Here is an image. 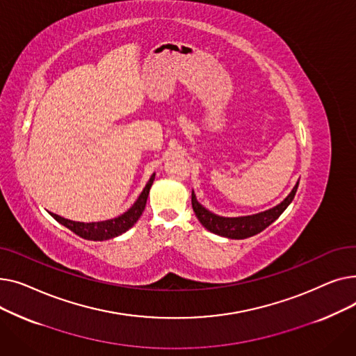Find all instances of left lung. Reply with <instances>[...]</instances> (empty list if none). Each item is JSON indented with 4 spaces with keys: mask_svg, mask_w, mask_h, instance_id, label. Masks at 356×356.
Instances as JSON below:
<instances>
[{
    "mask_svg": "<svg viewBox=\"0 0 356 356\" xmlns=\"http://www.w3.org/2000/svg\"><path fill=\"white\" fill-rule=\"evenodd\" d=\"M297 188H298V181L294 184V188L287 195V197L283 202H280L277 207L264 212L247 215V216H235V218L219 216L208 211L203 204H200L193 191H192V208L199 222L208 231L229 239H245L259 234L268 225H271V223L287 209V207L294 199Z\"/></svg>",
    "mask_w": 356,
    "mask_h": 356,
    "instance_id": "1",
    "label": "left lung"
}]
</instances>
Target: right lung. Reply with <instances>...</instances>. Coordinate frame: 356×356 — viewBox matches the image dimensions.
I'll use <instances>...</instances> for the list:
<instances>
[{"instance_id":"right-lung-1","label":"right lung","mask_w":356,"mask_h":356,"mask_svg":"<svg viewBox=\"0 0 356 356\" xmlns=\"http://www.w3.org/2000/svg\"><path fill=\"white\" fill-rule=\"evenodd\" d=\"M154 177H156V173H153V176L149 177V180L145 184V188L143 189V192L140 193L138 199L134 202L133 207L117 218L99 220V222H76V220L65 219V218L56 215V213H51V212H49V213L59 223H62L63 227H66L72 232L79 235L81 238H85L89 241L112 239V238L120 236L121 234L127 232L129 228H133L134 223L140 219V216L144 212L147 197H148L149 189H152Z\"/></svg>"}]
</instances>
